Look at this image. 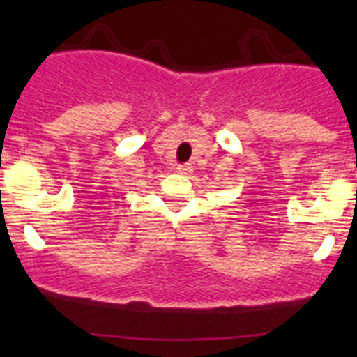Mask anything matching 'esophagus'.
Masks as SVG:
<instances>
[{"mask_svg": "<svg viewBox=\"0 0 357 357\" xmlns=\"http://www.w3.org/2000/svg\"><path fill=\"white\" fill-rule=\"evenodd\" d=\"M192 165L190 164H183V165H178L176 167V172H179V174H192Z\"/></svg>", "mask_w": 357, "mask_h": 357, "instance_id": "esophagus-1", "label": "esophagus"}]
</instances>
